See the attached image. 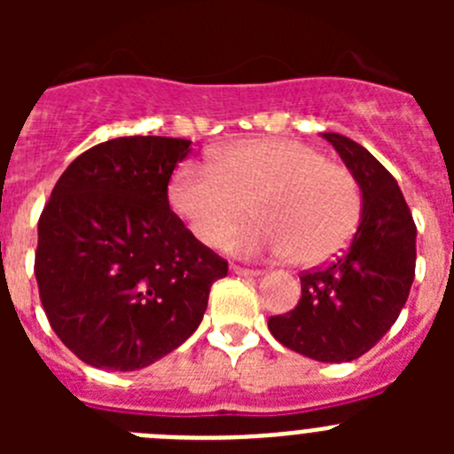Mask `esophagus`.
<instances>
[{
	"label": "esophagus",
	"instance_id": "esophagus-1",
	"mask_svg": "<svg viewBox=\"0 0 454 454\" xmlns=\"http://www.w3.org/2000/svg\"><path fill=\"white\" fill-rule=\"evenodd\" d=\"M230 270L234 272V275H243V277H259V275H262L259 270H252V268H240V266H230Z\"/></svg>",
	"mask_w": 454,
	"mask_h": 454
}]
</instances>
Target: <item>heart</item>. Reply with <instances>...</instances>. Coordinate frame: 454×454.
Instances as JSON below:
<instances>
[{
	"instance_id": "1",
	"label": "heart",
	"mask_w": 454,
	"mask_h": 454,
	"mask_svg": "<svg viewBox=\"0 0 454 454\" xmlns=\"http://www.w3.org/2000/svg\"><path fill=\"white\" fill-rule=\"evenodd\" d=\"M247 201L255 223L228 232ZM168 202L204 246L250 259L293 254L302 266L346 246L362 211L350 172L293 138L234 140L215 152L214 166L184 161L172 172Z\"/></svg>"
}]
</instances>
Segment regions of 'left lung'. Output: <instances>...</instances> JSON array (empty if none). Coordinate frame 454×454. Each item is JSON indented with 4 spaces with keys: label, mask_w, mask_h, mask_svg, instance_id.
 I'll return each instance as SVG.
<instances>
[{
    "label": "left lung",
    "mask_w": 454,
    "mask_h": 454,
    "mask_svg": "<svg viewBox=\"0 0 454 454\" xmlns=\"http://www.w3.org/2000/svg\"><path fill=\"white\" fill-rule=\"evenodd\" d=\"M362 191L350 246L320 270L300 277L302 298L268 330L282 346L325 364L352 362L398 320L416 270V224L398 182L348 136L323 131Z\"/></svg>",
    "instance_id": "left-lung-1"
}]
</instances>
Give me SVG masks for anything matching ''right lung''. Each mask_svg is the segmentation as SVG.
Here are the masks:
<instances>
[{"instance_id": "add662e5", "label": "right lung", "mask_w": 454, "mask_h": 454, "mask_svg": "<svg viewBox=\"0 0 454 454\" xmlns=\"http://www.w3.org/2000/svg\"><path fill=\"white\" fill-rule=\"evenodd\" d=\"M191 140L124 136L77 156L38 220L35 282L51 330L82 362L129 372L179 348L227 262L168 204Z\"/></svg>"}]
</instances>
